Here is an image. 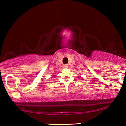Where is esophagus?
Listing matches in <instances>:
<instances>
[{"label":"esophagus","mask_w":126,"mask_h":126,"mask_svg":"<svg viewBox=\"0 0 126 126\" xmlns=\"http://www.w3.org/2000/svg\"><path fill=\"white\" fill-rule=\"evenodd\" d=\"M63 67L64 69H67V68H68V64H64L63 65Z\"/></svg>","instance_id":"obj_1"}]
</instances>
